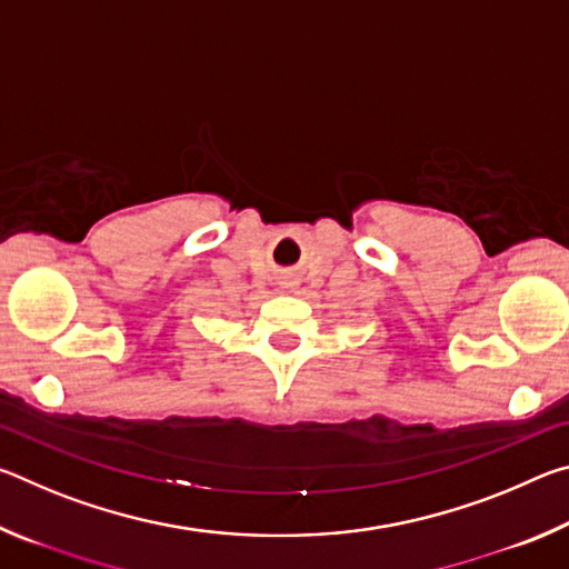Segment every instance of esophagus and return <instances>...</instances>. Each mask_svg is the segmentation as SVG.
Returning <instances> with one entry per match:
<instances>
[{
  "instance_id": "1",
  "label": "esophagus",
  "mask_w": 569,
  "mask_h": 569,
  "mask_svg": "<svg viewBox=\"0 0 569 569\" xmlns=\"http://www.w3.org/2000/svg\"><path fill=\"white\" fill-rule=\"evenodd\" d=\"M298 286V281H296V278H286V281H283V288H288V291H293V288Z\"/></svg>"
}]
</instances>
